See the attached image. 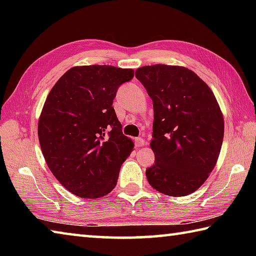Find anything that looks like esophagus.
Returning <instances> with one entry per match:
<instances>
[{
    "label": "esophagus",
    "mask_w": 256,
    "mask_h": 256,
    "mask_svg": "<svg viewBox=\"0 0 256 256\" xmlns=\"http://www.w3.org/2000/svg\"><path fill=\"white\" fill-rule=\"evenodd\" d=\"M144 144H146L144 138H136V146H138V148H140V146H144Z\"/></svg>",
    "instance_id": "obj_1"
}]
</instances>
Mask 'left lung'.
Wrapping results in <instances>:
<instances>
[{
    "label": "left lung",
    "mask_w": 256,
    "mask_h": 256,
    "mask_svg": "<svg viewBox=\"0 0 256 256\" xmlns=\"http://www.w3.org/2000/svg\"><path fill=\"white\" fill-rule=\"evenodd\" d=\"M154 102V164L149 184L170 196H185L204 183L218 160L224 116L212 90L184 66H146L136 71Z\"/></svg>",
    "instance_id": "8db88e82"
}]
</instances>
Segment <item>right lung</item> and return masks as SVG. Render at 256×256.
<instances>
[{
	"label": "right lung",
	"mask_w": 256,
	"mask_h": 256,
	"mask_svg": "<svg viewBox=\"0 0 256 256\" xmlns=\"http://www.w3.org/2000/svg\"><path fill=\"white\" fill-rule=\"evenodd\" d=\"M132 68L74 66L52 88L38 122V138L55 178L72 194L97 198L116 186L133 150L112 100Z\"/></svg>",
	"instance_id": "right-lung-1"
}]
</instances>
